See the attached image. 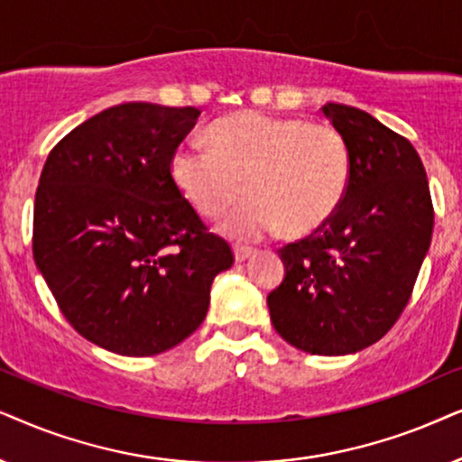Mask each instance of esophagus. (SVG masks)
<instances>
[{
	"label": "esophagus",
	"instance_id": "34e87169",
	"mask_svg": "<svg viewBox=\"0 0 462 462\" xmlns=\"http://www.w3.org/2000/svg\"><path fill=\"white\" fill-rule=\"evenodd\" d=\"M255 254V249L254 247H245V245H236L235 247V257H236V262H245V260H249L251 255Z\"/></svg>",
	"mask_w": 462,
	"mask_h": 462
}]
</instances>
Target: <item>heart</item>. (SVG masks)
Here are the masks:
<instances>
[{
    "mask_svg": "<svg viewBox=\"0 0 462 462\" xmlns=\"http://www.w3.org/2000/svg\"><path fill=\"white\" fill-rule=\"evenodd\" d=\"M208 145L181 143L171 156V177L202 217L215 219L243 192L224 221L236 238H262L282 226L304 236L340 208L350 183L344 134L325 122L238 112L215 120Z\"/></svg>",
    "mask_w": 462,
    "mask_h": 462,
    "instance_id": "heart-1",
    "label": "heart"
}]
</instances>
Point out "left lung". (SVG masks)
Wrapping results in <instances>:
<instances>
[{"instance_id":"obj_1","label":"left lung","mask_w":462,"mask_h":462,"mask_svg":"<svg viewBox=\"0 0 462 462\" xmlns=\"http://www.w3.org/2000/svg\"><path fill=\"white\" fill-rule=\"evenodd\" d=\"M323 114L350 150L342 205L302 241L279 249L285 279L268 293L274 329L310 355H350L378 342L411 295L433 235V202L408 139L364 109Z\"/></svg>"}]
</instances>
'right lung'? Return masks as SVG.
<instances>
[{"label": "right lung", "mask_w": 462, "mask_h": 462, "mask_svg": "<svg viewBox=\"0 0 462 462\" xmlns=\"http://www.w3.org/2000/svg\"><path fill=\"white\" fill-rule=\"evenodd\" d=\"M196 107L122 103L48 153L33 208V260L71 328L126 356L164 353L199 329L235 263L171 177Z\"/></svg>", "instance_id": "1"}]
</instances>
